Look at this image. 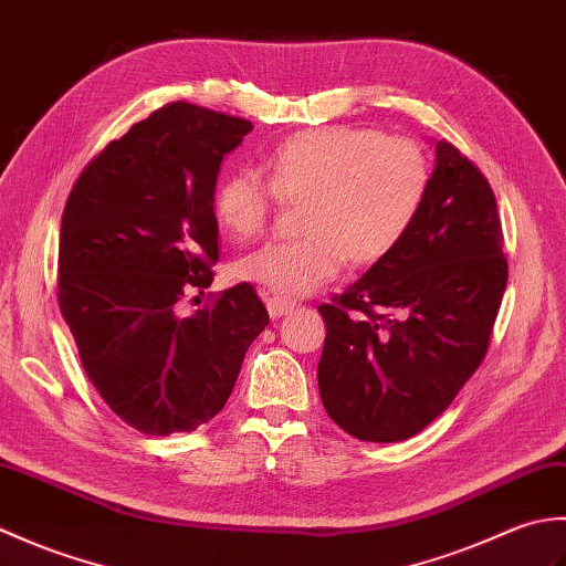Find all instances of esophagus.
Listing matches in <instances>:
<instances>
[{
  "instance_id": "esophagus-1",
  "label": "esophagus",
  "mask_w": 566,
  "mask_h": 566,
  "mask_svg": "<svg viewBox=\"0 0 566 566\" xmlns=\"http://www.w3.org/2000/svg\"><path fill=\"white\" fill-rule=\"evenodd\" d=\"M264 304H268V311H270L272 318H282L286 314H292V311L296 308V302H292V298H284V296H276V294L264 298Z\"/></svg>"
}]
</instances>
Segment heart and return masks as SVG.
Segmentation results:
<instances>
[{
    "instance_id": "1",
    "label": "heart",
    "mask_w": 566,
    "mask_h": 566,
    "mask_svg": "<svg viewBox=\"0 0 566 566\" xmlns=\"http://www.w3.org/2000/svg\"><path fill=\"white\" fill-rule=\"evenodd\" d=\"M252 170L226 175L213 213L233 240L255 238L280 201H304L294 243H268L238 262V274L276 296H304L345 268L375 264L403 243L430 187L426 150L377 128L328 126L294 134Z\"/></svg>"
}]
</instances>
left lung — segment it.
I'll list each match as a JSON object with an SVG mask.
<instances>
[{"mask_svg": "<svg viewBox=\"0 0 566 566\" xmlns=\"http://www.w3.org/2000/svg\"><path fill=\"white\" fill-rule=\"evenodd\" d=\"M506 282L494 191L474 163L438 140L411 233L318 306L328 416L357 440L413 438L482 365Z\"/></svg>", "mask_w": 566, "mask_h": 566, "instance_id": "obj_1", "label": "left lung"}]
</instances>
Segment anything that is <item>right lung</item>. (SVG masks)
<instances>
[{
  "instance_id": "1",
  "label": "right lung",
  "mask_w": 566,
  "mask_h": 566,
  "mask_svg": "<svg viewBox=\"0 0 566 566\" xmlns=\"http://www.w3.org/2000/svg\"><path fill=\"white\" fill-rule=\"evenodd\" d=\"M245 118L172 102L112 140L72 187L57 250V304L94 389L130 428L191 432L221 411L250 343L270 323L250 284L185 318L213 282L221 163Z\"/></svg>"
}]
</instances>
